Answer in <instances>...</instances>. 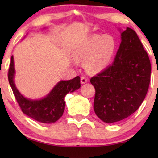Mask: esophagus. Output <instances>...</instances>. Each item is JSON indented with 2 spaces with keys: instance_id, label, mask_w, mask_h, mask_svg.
I'll return each mask as SVG.
<instances>
[{
  "instance_id": "obj_1",
  "label": "esophagus",
  "mask_w": 158,
  "mask_h": 158,
  "mask_svg": "<svg viewBox=\"0 0 158 158\" xmlns=\"http://www.w3.org/2000/svg\"><path fill=\"white\" fill-rule=\"evenodd\" d=\"M87 81H88V79H87L86 77H81V84H85Z\"/></svg>"
}]
</instances>
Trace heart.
<instances>
[{"instance_id": "b5f03b06", "label": "heart", "mask_w": 158, "mask_h": 158, "mask_svg": "<svg viewBox=\"0 0 158 158\" xmlns=\"http://www.w3.org/2000/svg\"><path fill=\"white\" fill-rule=\"evenodd\" d=\"M116 50L112 36L94 34L83 41L73 50L76 61H85V67L90 73H98L108 66Z\"/></svg>"}]
</instances>
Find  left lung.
<instances>
[{
	"instance_id": "obj_1",
	"label": "left lung",
	"mask_w": 158,
	"mask_h": 158,
	"mask_svg": "<svg viewBox=\"0 0 158 158\" xmlns=\"http://www.w3.org/2000/svg\"><path fill=\"white\" fill-rule=\"evenodd\" d=\"M151 63L137 33L121 32V43L113 64L90 79L96 90L95 114L101 120H123L138 109L147 94Z\"/></svg>"
}]
</instances>
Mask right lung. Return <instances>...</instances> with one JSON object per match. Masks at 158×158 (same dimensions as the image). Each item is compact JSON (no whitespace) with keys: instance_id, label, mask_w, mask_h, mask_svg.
<instances>
[{"instance_id":"add662e5","label":"right lung","mask_w":158,"mask_h":158,"mask_svg":"<svg viewBox=\"0 0 158 158\" xmlns=\"http://www.w3.org/2000/svg\"><path fill=\"white\" fill-rule=\"evenodd\" d=\"M13 56L8 72V79L16 100L23 114L38 122L53 123L64 113V97L69 92H73L81 87L80 77H77L67 81L61 80L57 83L46 97L40 99H31L24 97L16 88Z\"/></svg>"}]
</instances>
